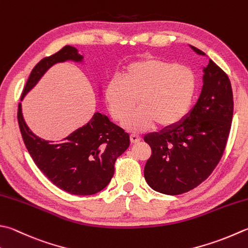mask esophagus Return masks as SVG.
<instances>
[{
    "label": "esophagus",
    "instance_id": "esophagus-1",
    "mask_svg": "<svg viewBox=\"0 0 248 248\" xmlns=\"http://www.w3.org/2000/svg\"><path fill=\"white\" fill-rule=\"evenodd\" d=\"M130 140H131V143H138L140 140V138L139 137L138 134H131L130 135Z\"/></svg>",
    "mask_w": 248,
    "mask_h": 248
}]
</instances>
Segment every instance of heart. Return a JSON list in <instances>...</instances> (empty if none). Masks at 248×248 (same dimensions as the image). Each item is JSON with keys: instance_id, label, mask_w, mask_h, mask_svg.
<instances>
[{"instance_id": "1", "label": "heart", "mask_w": 248, "mask_h": 248, "mask_svg": "<svg viewBox=\"0 0 248 248\" xmlns=\"http://www.w3.org/2000/svg\"><path fill=\"white\" fill-rule=\"evenodd\" d=\"M196 85L195 73L188 66L149 58L130 63L121 79L111 78L106 85L105 99L118 121L127 118L139 101L140 108L124 123L129 131L140 132L155 124L171 128L187 114Z\"/></svg>"}]
</instances>
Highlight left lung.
Segmentation results:
<instances>
[{
	"label": "left lung",
	"mask_w": 248,
	"mask_h": 248,
	"mask_svg": "<svg viewBox=\"0 0 248 248\" xmlns=\"http://www.w3.org/2000/svg\"><path fill=\"white\" fill-rule=\"evenodd\" d=\"M203 81L197 104L185 119L144 138L152 148L144 168L145 179L164 195L192 190L211 175L224 155L233 117L231 82L212 60L204 69Z\"/></svg>",
	"instance_id": "left-lung-1"
}]
</instances>
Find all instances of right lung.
Instances as JSON below:
<instances>
[{"label":"right lung","mask_w":248,"mask_h":248,"mask_svg":"<svg viewBox=\"0 0 248 248\" xmlns=\"http://www.w3.org/2000/svg\"><path fill=\"white\" fill-rule=\"evenodd\" d=\"M66 60L78 62L82 57L75 47L67 45L43 58L33 67L21 100L51 65ZM17 117L24 145L34 163L53 185L72 195H94L108 186L114 175L116 160L130 145L129 134L100 113L59 143L31 132L22 117L21 103L18 104Z\"/></svg>","instance_id":"obj_1"}]
</instances>
